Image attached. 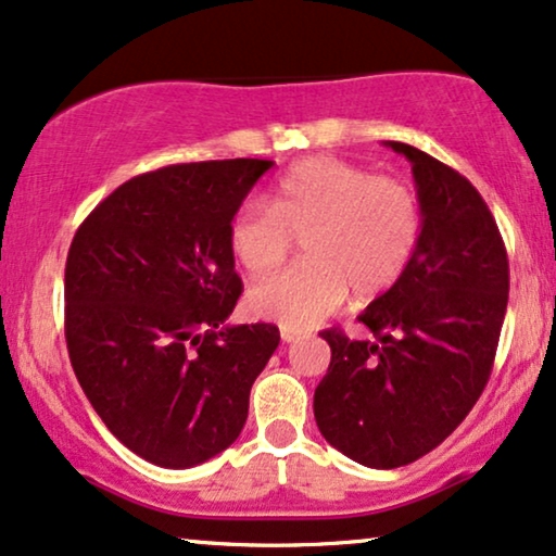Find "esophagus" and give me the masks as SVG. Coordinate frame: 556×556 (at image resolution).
Masks as SVG:
<instances>
[{"instance_id":"obj_1","label":"esophagus","mask_w":556,"mask_h":556,"mask_svg":"<svg viewBox=\"0 0 556 556\" xmlns=\"http://www.w3.org/2000/svg\"><path fill=\"white\" fill-rule=\"evenodd\" d=\"M305 332L302 330H294V328H282V340L285 343H294V340H300Z\"/></svg>"}]
</instances>
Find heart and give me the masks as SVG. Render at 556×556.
Here are the masks:
<instances>
[{"mask_svg":"<svg viewBox=\"0 0 556 556\" xmlns=\"http://www.w3.org/2000/svg\"><path fill=\"white\" fill-rule=\"evenodd\" d=\"M425 211L412 185L336 157H307L274 185L269 203H243L228 247L243 269L264 277L282 266L292 236L302 262L249 292V309L285 328H309L355 298H376L409 269Z\"/></svg>","mask_w":556,"mask_h":556,"instance_id":"b5f03b06","label":"heart"}]
</instances>
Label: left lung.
Returning a JSON list of instances; mask_svg holds the SVG:
<instances>
[{
  "mask_svg": "<svg viewBox=\"0 0 556 556\" xmlns=\"http://www.w3.org/2000/svg\"><path fill=\"white\" fill-rule=\"evenodd\" d=\"M389 147L412 162L421 241L402 279L358 315L374 340L323 330L332 355L313 404L323 438L379 470L419 460L468 417L508 305V254L480 192L417 147Z\"/></svg>",
  "mask_w": 556,
  "mask_h": 556,
  "instance_id": "8db88e82",
  "label": "left lung"
}]
</instances>
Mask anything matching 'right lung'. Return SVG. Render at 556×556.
I'll use <instances>...</instances> for the list:
<instances>
[{
    "instance_id": "obj_1",
    "label": "right lung",
    "mask_w": 556,
    "mask_h": 556,
    "mask_svg": "<svg viewBox=\"0 0 556 556\" xmlns=\"http://www.w3.org/2000/svg\"><path fill=\"white\" fill-rule=\"evenodd\" d=\"M271 160L167 165L88 213L65 262V343L109 432L160 468L224 453L279 345L271 323L224 325L241 298L228 226Z\"/></svg>"
}]
</instances>
